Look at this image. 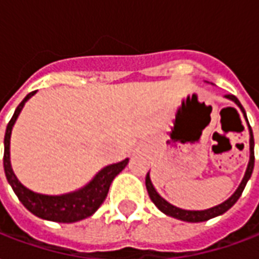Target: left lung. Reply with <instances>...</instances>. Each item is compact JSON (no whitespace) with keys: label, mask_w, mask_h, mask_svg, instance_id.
<instances>
[{"label":"left lung","mask_w":259,"mask_h":259,"mask_svg":"<svg viewBox=\"0 0 259 259\" xmlns=\"http://www.w3.org/2000/svg\"><path fill=\"white\" fill-rule=\"evenodd\" d=\"M225 99L233 101L235 104L240 108L243 116L247 122V126H248V133H250V160H248V164H247L246 173H244V177H243L242 183L239 184V187L235 192L232 193L231 196L225 200V202L220 203L214 207L206 208V210H185V208H180L177 206H173L171 203H168L164 198H162L158 193V191L155 189L154 184L151 181V177H149V171L145 177V187H147V191H148V195L151 200L154 202V204L160 210V211L168 215V217L177 218L180 221L185 222H203L207 221V220H211L214 217H218V215H222L224 212H227L229 208L237 202V199L242 196L243 191H244V187H246L247 181L250 180L252 174V168H254V137H252V130L250 127V123H248V119H247L246 111L243 108V105L240 104V101L237 100L236 97L233 95H227Z\"/></svg>","instance_id":"1"}]
</instances>
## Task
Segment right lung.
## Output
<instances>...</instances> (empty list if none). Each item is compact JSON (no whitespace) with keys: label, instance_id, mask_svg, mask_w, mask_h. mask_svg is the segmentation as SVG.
<instances>
[{"label":"right lung","instance_id":"add662e5","mask_svg":"<svg viewBox=\"0 0 259 259\" xmlns=\"http://www.w3.org/2000/svg\"><path fill=\"white\" fill-rule=\"evenodd\" d=\"M35 93L37 92H31L23 99L22 103L17 105L12 119L9 120L7 126L5 139H4L5 176H7L8 183L12 187L13 192L16 193L19 200L34 215H37L42 220L63 222V224L81 221V220L91 217L97 211V208L100 207L101 203L107 198L111 183L126 167V164L129 163V158H126L118 163L108 164V166L103 167L86 185L72 191V192L61 193V195H44V193L34 192L27 187H24L19 181L16 174L13 173L12 164H11V136H12L13 126L16 123L23 107Z\"/></svg>","mask_w":259,"mask_h":259}]
</instances>
